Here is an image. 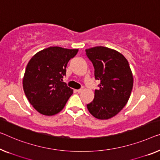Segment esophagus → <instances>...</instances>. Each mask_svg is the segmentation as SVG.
I'll list each match as a JSON object with an SVG mask.
<instances>
[{"label": "esophagus", "instance_id": "1", "mask_svg": "<svg viewBox=\"0 0 160 160\" xmlns=\"http://www.w3.org/2000/svg\"><path fill=\"white\" fill-rule=\"evenodd\" d=\"M82 91H83L82 88H81V89H79V90H77V92H78V93H80V92H82Z\"/></svg>", "mask_w": 160, "mask_h": 160}]
</instances>
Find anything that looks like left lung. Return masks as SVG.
<instances>
[{"label": "left lung", "mask_w": 160, "mask_h": 160, "mask_svg": "<svg viewBox=\"0 0 160 160\" xmlns=\"http://www.w3.org/2000/svg\"><path fill=\"white\" fill-rule=\"evenodd\" d=\"M95 69L99 89L87 108L91 115L106 120L118 114L126 106L132 92L133 78L127 59L120 52L105 47L85 49Z\"/></svg>", "instance_id": "left-lung-1"}]
</instances>
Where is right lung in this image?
Listing matches in <instances>:
<instances>
[{
  "label": "right lung",
  "mask_w": 160,
  "mask_h": 160,
  "mask_svg": "<svg viewBox=\"0 0 160 160\" xmlns=\"http://www.w3.org/2000/svg\"><path fill=\"white\" fill-rule=\"evenodd\" d=\"M78 52L77 49L50 47L38 52L28 62L23 88L28 101L39 113H58L73 93L62 78L69 60Z\"/></svg>",
  "instance_id": "add662e5"
}]
</instances>
